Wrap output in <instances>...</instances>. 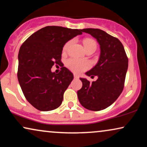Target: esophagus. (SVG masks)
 <instances>
[{"mask_svg":"<svg viewBox=\"0 0 147 147\" xmlns=\"http://www.w3.org/2000/svg\"><path fill=\"white\" fill-rule=\"evenodd\" d=\"M74 78H79V76H78V75H76V74H74Z\"/></svg>","mask_w":147,"mask_h":147,"instance_id":"esophagus-1","label":"esophagus"}]
</instances>
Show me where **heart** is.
Masks as SVG:
<instances>
[{
    "mask_svg": "<svg viewBox=\"0 0 147 147\" xmlns=\"http://www.w3.org/2000/svg\"><path fill=\"white\" fill-rule=\"evenodd\" d=\"M84 45L85 47L86 51L89 50H94L95 51L96 47H97V43L95 40L91 38H86L83 41ZM72 43V41H69L64 45L63 47V52L67 51L68 48L71 44ZM65 65L69 69L76 74H81L82 72L86 71L90 67V61L88 60L79 59L77 58H70L66 61Z\"/></svg>",
    "mask_w": 147,
    "mask_h": 147,
    "instance_id": "heart-1",
    "label": "heart"
}]
</instances>
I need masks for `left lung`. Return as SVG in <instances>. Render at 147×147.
<instances>
[{
    "label": "left lung",
    "mask_w": 147,
    "mask_h": 147,
    "mask_svg": "<svg viewBox=\"0 0 147 147\" xmlns=\"http://www.w3.org/2000/svg\"><path fill=\"white\" fill-rule=\"evenodd\" d=\"M97 39L100 45L98 63L86 72L88 76L98 78L90 82L80 78L82 88L78 91V100L86 109L100 111L108 108L119 97L124 89L128 59L121 42L116 37L99 29H84Z\"/></svg>",
    "instance_id": "1"
}]
</instances>
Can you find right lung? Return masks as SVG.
<instances>
[{
	"mask_svg": "<svg viewBox=\"0 0 147 147\" xmlns=\"http://www.w3.org/2000/svg\"><path fill=\"white\" fill-rule=\"evenodd\" d=\"M81 29L47 26L30 36L19 49L17 77L28 102L40 111H50L61 105L63 94L74 75L61 62L63 45ZM54 65L62 66L58 74L51 71Z\"/></svg>",
	"mask_w": 147,
	"mask_h": 147,
	"instance_id": "add662e5",
	"label": "right lung"
}]
</instances>
